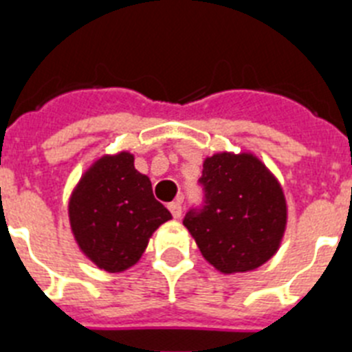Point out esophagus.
<instances>
[{"label":"esophagus","mask_w":352,"mask_h":352,"mask_svg":"<svg viewBox=\"0 0 352 352\" xmlns=\"http://www.w3.org/2000/svg\"><path fill=\"white\" fill-rule=\"evenodd\" d=\"M169 211L173 213L174 219H179V217H182V203H179V201H174V203H170Z\"/></svg>","instance_id":"esophagus-1"}]
</instances>
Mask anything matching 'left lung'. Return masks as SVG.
Listing matches in <instances>:
<instances>
[{"mask_svg": "<svg viewBox=\"0 0 352 352\" xmlns=\"http://www.w3.org/2000/svg\"><path fill=\"white\" fill-rule=\"evenodd\" d=\"M204 206L183 226L204 259L223 275L247 273L280 248L287 203L275 174L254 153L222 151L204 158Z\"/></svg>", "mask_w": 352, "mask_h": 352, "instance_id": "8db88e82", "label": "left lung"}]
</instances>
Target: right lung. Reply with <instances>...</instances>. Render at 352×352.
Returning <instances> with one entry per match:
<instances>
[{"instance_id":"add662e5","label":"right lung","mask_w":352,"mask_h":352,"mask_svg":"<svg viewBox=\"0 0 352 352\" xmlns=\"http://www.w3.org/2000/svg\"><path fill=\"white\" fill-rule=\"evenodd\" d=\"M170 219L169 210L153 197L148 176L133 167L129 151L96 158L68 201L76 243L109 273L132 268L153 232Z\"/></svg>"}]
</instances>
